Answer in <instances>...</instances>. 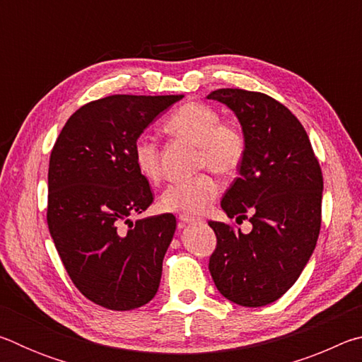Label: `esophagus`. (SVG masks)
<instances>
[{
  "mask_svg": "<svg viewBox=\"0 0 362 362\" xmlns=\"http://www.w3.org/2000/svg\"><path fill=\"white\" fill-rule=\"evenodd\" d=\"M179 222H180L182 225H189V223L199 222V218L192 217V216H187V214H180V216H179Z\"/></svg>",
  "mask_w": 362,
  "mask_h": 362,
  "instance_id": "34e87169",
  "label": "esophagus"
}]
</instances>
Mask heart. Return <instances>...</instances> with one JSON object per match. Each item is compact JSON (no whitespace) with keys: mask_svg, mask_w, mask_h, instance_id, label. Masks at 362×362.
<instances>
[{"mask_svg":"<svg viewBox=\"0 0 362 362\" xmlns=\"http://www.w3.org/2000/svg\"><path fill=\"white\" fill-rule=\"evenodd\" d=\"M164 129L174 137L187 140L199 148V166L220 175H231L246 155V139L236 126L222 122L216 108L189 102L169 116ZM134 161L139 173L150 182L161 177L159 148L150 137H139L134 145ZM218 194V183L209 174L173 182L159 196V206L166 212H203Z\"/></svg>","mask_w":362,"mask_h":362,"instance_id":"1","label":"heart"}]
</instances>
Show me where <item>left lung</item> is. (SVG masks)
Here are the masks:
<instances>
[{"label": "left lung", "mask_w": 362, "mask_h": 362, "mask_svg": "<svg viewBox=\"0 0 362 362\" xmlns=\"http://www.w3.org/2000/svg\"><path fill=\"white\" fill-rule=\"evenodd\" d=\"M240 121L246 155L240 177L222 198L223 212L244 220V235L209 222L217 247L209 260L218 292L241 306H265L298 279L316 247L321 226L322 173L308 134L283 103L260 93L217 89L207 95Z\"/></svg>", "instance_id": "left-lung-1"}]
</instances>
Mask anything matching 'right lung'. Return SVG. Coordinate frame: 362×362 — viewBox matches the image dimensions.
I'll list each match as a JSON object with an SVG mask.
<instances>
[{"instance_id":"right-lung-1","label":"right lung","mask_w":362,"mask_h":362,"mask_svg":"<svg viewBox=\"0 0 362 362\" xmlns=\"http://www.w3.org/2000/svg\"><path fill=\"white\" fill-rule=\"evenodd\" d=\"M182 99L183 94L110 95L86 103L65 122L52 148L49 233L73 284L103 308H139L158 292L177 222L173 214L131 222L132 214L153 203L134 145Z\"/></svg>"}]
</instances>
